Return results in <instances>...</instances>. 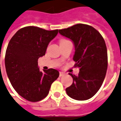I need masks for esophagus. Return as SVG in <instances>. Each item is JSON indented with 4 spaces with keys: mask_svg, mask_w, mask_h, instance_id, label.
<instances>
[{
    "mask_svg": "<svg viewBox=\"0 0 121 121\" xmlns=\"http://www.w3.org/2000/svg\"><path fill=\"white\" fill-rule=\"evenodd\" d=\"M65 75V73L64 72H60L59 73V76L61 77L64 76V75Z\"/></svg>",
    "mask_w": 121,
    "mask_h": 121,
    "instance_id": "obj_1",
    "label": "esophagus"
}]
</instances>
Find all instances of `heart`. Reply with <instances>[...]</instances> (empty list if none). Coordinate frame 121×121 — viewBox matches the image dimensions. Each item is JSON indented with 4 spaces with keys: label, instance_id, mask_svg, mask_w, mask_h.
Masks as SVG:
<instances>
[{
    "label": "heart",
    "instance_id": "1",
    "mask_svg": "<svg viewBox=\"0 0 121 121\" xmlns=\"http://www.w3.org/2000/svg\"><path fill=\"white\" fill-rule=\"evenodd\" d=\"M65 41H67V40H66V39H61V40H60V42Z\"/></svg>",
    "mask_w": 121,
    "mask_h": 121
}]
</instances>
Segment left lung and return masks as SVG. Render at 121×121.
I'll return each instance as SVG.
<instances>
[{"label": "left lung", "mask_w": 121, "mask_h": 121, "mask_svg": "<svg viewBox=\"0 0 121 121\" xmlns=\"http://www.w3.org/2000/svg\"><path fill=\"white\" fill-rule=\"evenodd\" d=\"M74 44L73 60L80 69L78 75H69L73 83L66 88L67 94L76 100H86L93 97L103 82L108 68V53L105 41L91 26L77 24L59 30Z\"/></svg>", "instance_id": "8db88e82"}]
</instances>
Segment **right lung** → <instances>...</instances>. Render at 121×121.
Listing matches in <instances>:
<instances>
[{"instance_id":"obj_1","label":"right lung","mask_w":121,"mask_h":121,"mask_svg":"<svg viewBox=\"0 0 121 121\" xmlns=\"http://www.w3.org/2000/svg\"><path fill=\"white\" fill-rule=\"evenodd\" d=\"M57 33L58 30L29 26L20 29L9 41L5 56L7 74L15 90L29 101L37 102L46 97L52 83L59 76L54 69L41 72L38 64Z\"/></svg>"}]
</instances>
